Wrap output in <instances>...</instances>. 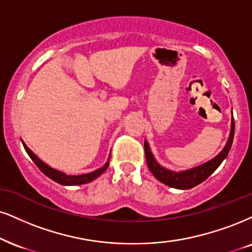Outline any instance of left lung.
Masks as SVG:
<instances>
[{
	"instance_id": "left-lung-1",
	"label": "left lung",
	"mask_w": 252,
	"mask_h": 252,
	"mask_svg": "<svg viewBox=\"0 0 252 252\" xmlns=\"http://www.w3.org/2000/svg\"><path fill=\"white\" fill-rule=\"evenodd\" d=\"M234 133H235V121L234 117H231V128H230V134H229L228 141L223 150L216 155L215 158H213L212 160L207 161V162L200 164V166L194 167V168L181 170V172H175V170L168 169L166 167L161 166V164L155 160L153 153H152L150 144L147 140H145V155H146V161H147V166L152 174L159 180L160 182L164 183L166 186L175 188V189H190L195 186L200 185L209 178L215 170L219 168L220 164L222 163V161L225 159L226 155H228L229 151H230L232 140H234Z\"/></svg>"
}]
</instances>
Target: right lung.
I'll list each match as a JSON object with an SVG mask.
<instances>
[{
	"label": "right lung",
	"mask_w": 252,
	"mask_h": 252,
	"mask_svg": "<svg viewBox=\"0 0 252 252\" xmlns=\"http://www.w3.org/2000/svg\"><path fill=\"white\" fill-rule=\"evenodd\" d=\"M22 144H23L24 150H26L28 155L30 157V159L35 162V164L38 167L40 172L45 174L48 178L54 180L55 182L60 183V185H63V186H79V185H85V183L91 182L93 180L97 179L98 176H100L101 174L107 169L108 164H110L111 153L108 155V159L106 162H105L104 166L100 167V168L93 170V172L88 173V174H80V175H67V174L61 172V170L52 168V167L48 166L45 162H43V161L40 160L39 158L37 157V155L33 153V152L31 151L26 144H24L23 140H22Z\"/></svg>",
	"instance_id": "1"
}]
</instances>
